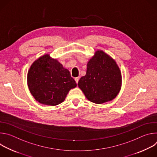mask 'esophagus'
Returning <instances> with one entry per match:
<instances>
[{"instance_id": "1", "label": "esophagus", "mask_w": 157, "mask_h": 157, "mask_svg": "<svg viewBox=\"0 0 157 157\" xmlns=\"http://www.w3.org/2000/svg\"><path fill=\"white\" fill-rule=\"evenodd\" d=\"M75 81H76V82L78 84V81H79V77H77V78H75Z\"/></svg>"}]
</instances>
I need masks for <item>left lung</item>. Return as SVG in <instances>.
<instances>
[{
    "label": "left lung",
    "mask_w": 157,
    "mask_h": 157,
    "mask_svg": "<svg viewBox=\"0 0 157 157\" xmlns=\"http://www.w3.org/2000/svg\"><path fill=\"white\" fill-rule=\"evenodd\" d=\"M78 85L89 101L101 104L113 101L119 93L121 71L113 58L98 50L88 61L86 74Z\"/></svg>",
    "instance_id": "8db88e82"
}]
</instances>
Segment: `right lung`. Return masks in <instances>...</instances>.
I'll use <instances>...</instances> for the list:
<instances>
[{"instance_id":"1","label":"right lung","mask_w":157,"mask_h":157,"mask_svg":"<svg viewBox=\"0 0 157 157\" xmlns=\"http://www.w3.org/2000/svg\"><path fill=\"white\" fill-rule=\"evenodd\" d=\"M27 84L36 101L52 106L63 102L71 89L77 86L69 70L49 54L32 63L27 74Z\"/></svg>"}]
</instances>
